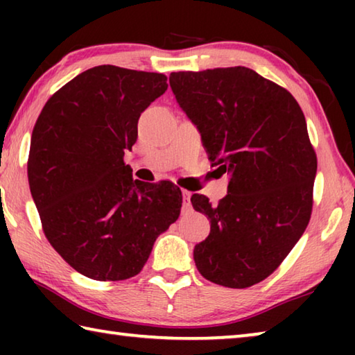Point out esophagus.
Here are the masks:
<instances>
[{
  "instance_id": "1",
  "label": "esophagus",
  "mask_w": 355,
  "mask_h": 355,
  "mask_svg": "<svg viewBox=\"0 0 355 355\" xmlns=\"http://www.w3.org/2000/svg\"><path fill=\"white\" fill-rule=\"evenodd\" d=\"M182 194H183V207H184L186 209L191 208V192L183 189Z\"/></svg>"
}]
</instances>
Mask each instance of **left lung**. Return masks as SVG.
<instances>
[{
	"label": "left lung",
	"instance_id": "8db88e82",
	"mask_svg": "<svg viewBox=\"0 0 355 355\" xmlns=\"http://www.w3.org/2000/svg\"><path fill=\"white\" fill-rule=\"evenodd\" d=\"M177 103L222 172L228 191L218 205L194 194L192 207L211 230L194 248L207 280L248 288L271 275L309 225L316 153L293 95L248 67L173 71Z\"/></svg>",
	"mask_w": 355,
	"mask_h": 355
}]
</instances>
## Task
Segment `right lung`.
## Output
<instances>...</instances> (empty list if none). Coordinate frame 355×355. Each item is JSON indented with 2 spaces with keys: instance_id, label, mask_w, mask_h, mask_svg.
Segmentation results:
<instances>
[{
  "instance_id": "right-lung-1",
  "label": "right lung",
  "mask_w": 355,
  "mask_h": 355,
  "mask_svg": "<svg viewBox=\"0 0 355 355\" xmlns=\"http://www.w3.org/2000/svg\"><path fill=\"white\" fill-rule=\"evenodd\" d=\"M166 81L163 73L98 65L53 94L34 125L28 180L44 233L89 279L135 277L180 216V188L133 180L123 163L141 112L167 91Z\"/></svg>"
}]
</instances>
